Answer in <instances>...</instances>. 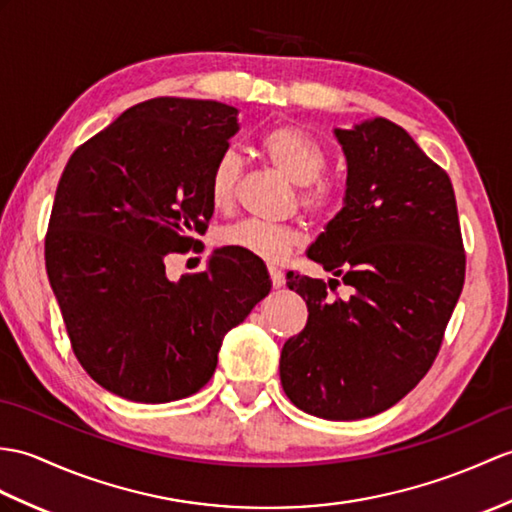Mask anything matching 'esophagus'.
<instances>
[{"label":"esophagus","mask_w":512,"mask_h":512,"mask_svg":"<svg viewBox=\"0 0 512 512\" xmlns=\"http://www.w3.org/2000/svg\"><path fill=\"white\" fill-rule=\"evenodd\" d=\"M268 275H270L272 288H281V285H283V272L277 266H268Z\"/></svg>","instance_id":"34e87169"}]
</instances>
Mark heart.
<instances>
[{"label": "heart", "mask_w": 512, "mask_h": 512, "mask_svg": "<svg viewBox=\"0 0 512 512\" xmlns=\"http://www.w3.org/2000/svg\"><path fill=\"white\" fill-rule=\"evenodd\" d=\"M257 146L283 176L299 185V202L307 213L325 218L336 209L338 192L334 183L323 176L327 152L316 137L296 126H275L259 137ZM242 172L244 165L235 150H222L218 154L207 178V192L213 207L220 211L233 207ZM220 242L257 259L281 261L299 246L301 235L296 229L281 227V224L244 220L224 229Z\"/></svg>", "instance_id": "obj_1"}]
</instances>
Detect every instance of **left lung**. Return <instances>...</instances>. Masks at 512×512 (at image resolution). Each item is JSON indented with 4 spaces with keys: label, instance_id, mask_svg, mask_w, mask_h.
<instances>
[{
    "label": "left lung",
    "instance_id": "8db88e82",
    "mask_svg": "<svg viewBox=\"0 0 512 512\" xmlns=\"http://www.w3.org/2000/svg\"><path fill=\"white\" fill-rule=\"evenodd\" d=\"M347 157V196L307 257L338 279L290 272L307 325L283 344L285 395L329 421L395 406L430 371L465 285V246L447 172L384 117L336 130Z\"/></svg>",
    "mask_w": 512,
    "mask_h": 512
}]
</instances>
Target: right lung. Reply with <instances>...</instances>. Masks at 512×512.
<instances>
[{
  "label": "right lung",
  "mask_w": 512,
  "mask_h": 512,
  "mask_svg": "<svg viewBox=\"0 0 512 512\" xmlns=\"http://www.w3.org/2000/svg\"><path fill=\"white\" fill-rule=\"evenodd\" d=\"M237 109L154 98L71 154L45 233V268L71 349L93 382L137 403L194 395L222 338L270 292L266 266L216 251L209 268L165 277L213 216L207 178L237 133Z\"/></svg>",
  "instance_id": "1"
}]
</instances>
